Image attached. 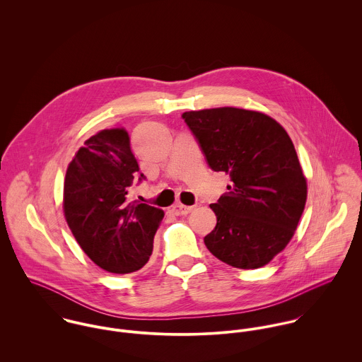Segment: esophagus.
Instances as JSON below:
<instances>
[{"label":"esophagus","instance_id":"obj_1","mask_svg":"<svg viewBox=\"0 0 362 362\" xmlns=\"http://www.w3.org/2000/svg\"><path fill=\"white\" fill-rule=\"evenodd\" d=\"M192 210H194V206H185V205H175L171 209V211L175 216H185V214H189Z\"/></svg>","mask_w":362,"mask_h":362}]
</instances>
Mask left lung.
<instances>
[{
	"label": "left lung",
	"instance_id": "8db88e82",
	"mask_svg": "<svg viewBox=\"0 0 362 362\" xmlns=\"http://www.w3.org/2000/svg\"><path fill=\"white\" fill-rule=\"evenodd\" d=\"M182 119L207 165L230 175L210 205L217 224L207 250L238 269H258L290 243L307 202V181L284 128L266 114L235 107L187 111Z\"/></svg>",
	"mask_w": 362,
	"mask_h": 362
}]
</instances>
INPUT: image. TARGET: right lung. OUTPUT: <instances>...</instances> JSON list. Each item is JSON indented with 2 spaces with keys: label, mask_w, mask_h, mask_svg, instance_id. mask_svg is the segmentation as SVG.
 <instances>
[{
  "label": "right lung",
  "mask_w": 362,
  "mask_h": 362,
  "mask_svg": "<svg viewBox=\"0 0 362 362\" xmlns=\"http://www.w3.org/2000/svg\"><path fill=\"white\" fill-rule=\"evenodd\" d=\"M146 177L139 171L124 129H104L85 142L66 168L64 213L85 254L110 273L144 267L152 255L164 211L132 205L129 187Z\"/></svg>",
  "instance_id": "obj_1"
}]
</instances>
